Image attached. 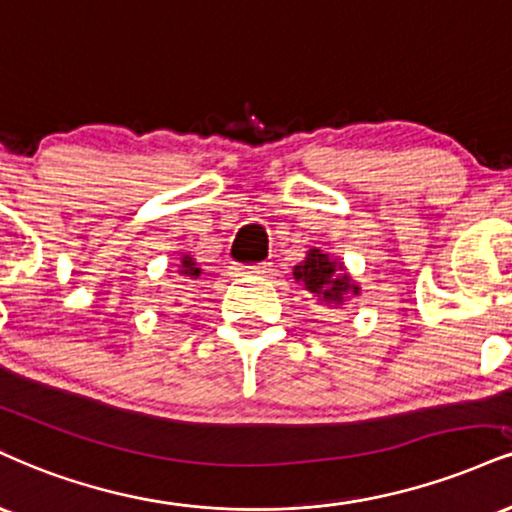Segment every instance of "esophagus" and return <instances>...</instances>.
<instances>
[{"mask_svg": "<svg viewBox=\"0 0 512 512\" xmlns=\"http://www.w3.org/2000/svg\"><path fill=\"white\" fill-rule=\"evenodd\" d=\"M269 272V264L262 262V264H255V267H245L243 274H267Z\"/></svg>", "mask_w": 512, "mask_h": 512, "instance_id": "esophagus-1", "label": "esophagus"}]
</instances>
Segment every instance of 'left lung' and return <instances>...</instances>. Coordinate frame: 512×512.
Segmentation results:
<instances>
[{
    "instance_id": "obj_1",
    "label": "left lung",
    "mask_w": 512,
    "mask_h": 512,
    "mask_svg": "<svg viewBox=\"0 0 512 512\" xmlns=\"http://www.w3.org/2000/svg\"><path fill=\"white\" fill-rule=\"evenodd\" d=\"M293 279L303 283L322 305L338 307L348 295H360V286L343 272V264L334 262L322 250L312 248L300 264L293 267Z\"/></svg>"
}]
</instances>
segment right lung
<instances>
[{"instance_id": "right-lung-1", "label": "right lung", "mask_w": 512, "mask_h": 512, "mask_svg": "<svg viewBox=\"0 0 512 512\" xmlns=\"http://www.w3.org/2000/svg\"><path fill=\"white\" fill-rule=\"evenodd\" d=\"M178 269H181V272H178V274L186 276V279H197V276L202 274L200 264H197L190 255H183L181 257V264H178Z\"/></svg>"}]
</instances>
